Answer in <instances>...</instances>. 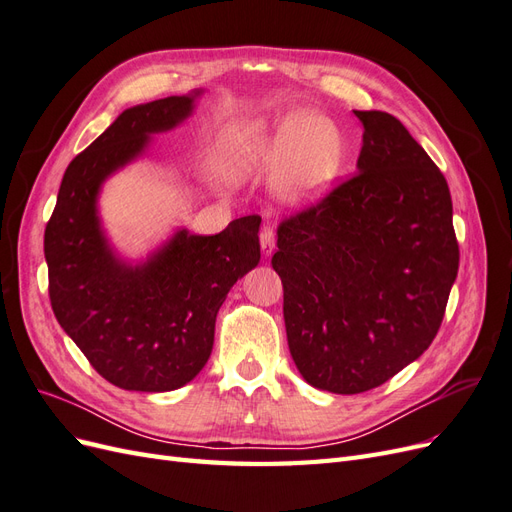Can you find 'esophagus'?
<instances>
[{"label":"esophagus","mask_w":512,"mask_h":512,"mask_svg":"<svg viewBox=\"0 0 512 512\" xmlns=\"http://www.w3.org/2000/svg\"><path fill=\"white\" fill-rule=\"evenodd\" d=\"M260 247H262V254L271 256L275 250V232L271 226H265L260 232Z\"/></svg>","instance_id":"1"}]
</instances>
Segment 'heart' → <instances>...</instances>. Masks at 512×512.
<instances>
[{
  "label": "heart",
  "instance_id": "obj_1",
  "mask_svg": "<svg viewBox=\"0 0 512 512\" xmlns=\"http://www.w3.org/2000/svg\"><path fill=\"white\" fill-rule=\"evenodd\" d=\"M224 149L237 173H275V192L288 205L322 198L346 162L342 130L327 117L307 111L290 113L275 126L235 123L224 134Z\"/></svg>",
  "mask_w": 512,
  "mask_h": 512
}]
</instances>
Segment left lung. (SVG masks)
Returning <instances> with one entry per match:
<instances>
[{
    "label": "left lung",
    "mask_w": 512,
    "mask_h": 512,
    "mask_svg": "<svg viewBox=\"0 0 512 512\" xmlns=\"http://www.w3.org/2000/svg\"><path fill=\"white\" fill-rule=\"evenodd\" d=\"M354 115L356 175L284 220L271 260L292 361L337 395L376 389L429 348L459 269L440 168L397 117Z\"/></svg>",
    "instance_id": "1"
}]
</instances>
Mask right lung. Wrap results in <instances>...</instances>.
Here are the masks:
<instances>
[{
	"label": "right lung",
	"mask_w": 512,
	"mask_h": 512,
	"mask_svg": "<svg viewBox=\"0 0 512 512\" xmlns=\"http://www.w3.org/2000/svg\"><path fill=\"white\" fill-rule=\"evenodd\" d=\"M200 96L194 89L126 108L70 162L44 230L57 322L91 367L126 391L166 393L194 380L228 290L260 262L258 215L211 237L177 228L143 260L123 258L102 226L104 181L143 158L153 134L188 119Z\"/></svg>",
	"instance_id": "add662e5"
}]
</instances>
